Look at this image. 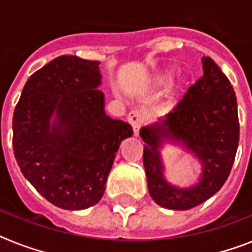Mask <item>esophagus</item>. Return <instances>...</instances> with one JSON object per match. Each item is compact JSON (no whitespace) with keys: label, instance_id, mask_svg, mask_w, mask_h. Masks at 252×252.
I'll return each instance as SVG.
<instances>
[{"label":"esophagus","instance_id":"obj_1","mask_svg":"<svg viewBox=\"0 0 252 252\" xmlns=\"http://www.w3.org/2000/svg\"><path fill=\"white\" fill-rule=\"evenodd\" d=\"M128 122H129L130 126H133L134 134L138 136L139 129H141V126H142L143 123H145V114L138 109L132 110V111L128 114Z\"/></svg>","mask_w":252,"mask_h":252}]
</instances>
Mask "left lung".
<instances>
[{
    "instance_id": "1",
    "label": "left lung",
    "mask_w": 252,
    "mask_h": 252,
    "mask_svg": "<svg viewBox=\"0 0 252 252\" xmlns=\"http://www.w3.org/2000/svg\"><path fill=\"white\" fill-rule=\"evenodd\" d=\"M202 77L188 88L165 119L141 129L150 194L156 204L172 210L194 208L220 189L240 141L237 98L229 79L209 56L202 58ZM166 138L185 143L203 162V177L193 188H173L162 177L158 147Z\"/></svg>"
}]
</instances>
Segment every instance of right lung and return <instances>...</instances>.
I'll return each mask as SVG.
<instances>
[{
	"label": "right lung",
	"mask_w": 252,
	"mask_h": 252,
	"mask_svg": "<svg viewBox=\"0 0 252 252\" xmlns=\"http://www.w3.org/2000/svg\"><path fill=\"white\" fill-rule=\"evenodd\" d=\"M98 61L59 56L33 73L12 118V146L24 177L66 210L100 201L130 124L105 114ZM57 122L50 125V116Z\"/></svg>",
	"instance_id": "right-lung-1"
}]
</instances>
